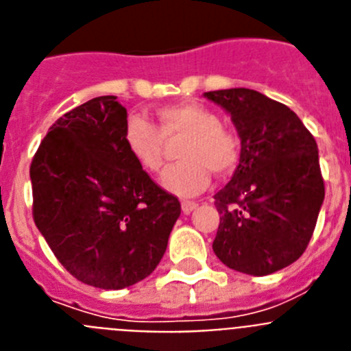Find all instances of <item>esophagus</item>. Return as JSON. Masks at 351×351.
<instances>
[{
  "label": "esophagus",
  "instance_id": "1",
  "mask_svg": "<svg viewBox=\"0 0 351 351\" xmlns=\"http://www.w3.org/2000/svg\"><path fill=\"white\" fill-rule=\"evenodd\" d=\"M181 206H182V210H184L186 214H190L191 210H193L195 207L198 206V204H197V202H193V200H182Z\"/></svg>",
  "mask_w": 351,
  "mask_h": 351
}]
</instances>
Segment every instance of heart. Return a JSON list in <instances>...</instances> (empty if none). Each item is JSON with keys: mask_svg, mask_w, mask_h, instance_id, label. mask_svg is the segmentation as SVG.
Instances as JSON below:
<instances>
[{"mask_svg": "<svg viewBox=\"0 0 351 351\" xmlns=\"http://www.w3.org/2000/svg\"><path fill=\"white\" fill-rule=\"evenodd\" d=\"M158 126L130 114L123 128L128 153L147 172H160L165 165V138L182 137L178 154L182 158L163 176V186L176 195H197L206 190L210 172L228 176L241 158V142L234 130L219 123L218 114L197 101L163 105L156 110Z\"/></svg>", "mask_w": 351, "mask_h": 351, "instance_id": "heart-1", "label": "heart"}]
</instances>
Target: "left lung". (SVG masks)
Segmentation results:
<instances>
[{
  "label": "left lung",
  "mask_w": 351,
  "mask_h": 351,
  "mask_svg": "<svg viewBox=\"0 0 351 351\" xmlns=\"http://www.w3.org/2000/svg\"><path fill=\"white\" fill-rule=\"evenodd\" d=\"M230 114L241 138L234 178L214 195L213 250L226 267L267 276L308 247L324 204L318 145L293 110L253 89L206 93Z\"/></svg>",
  "instance_id": "8db88e82"
}]
</instances>
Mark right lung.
<instances>
[{"mask_svg": "<svg viewBox=\"0 0 351 351\" xmlns=\"http://www.w3.org/2000/svg\"><path fill=\"white\" fill-rule=\"evenodd\" d=\"M126 108L98 96L63 114L31 161L33 219L73 278L104 290L156 269L181 214L123 141Z\"/></svg>", "mask_w": 351, "mask_h": 351, "instance_id": "obj_1", "label": "right lung"}]
</instances>
